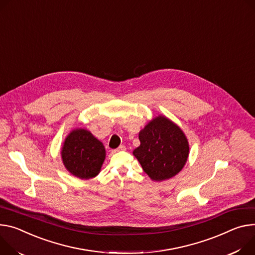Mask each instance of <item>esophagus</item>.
<instances>
[{"instance_id":"1","label":"esophagus","mask_w":255,"mask_h":255,"mask_svg":"<svg viewBox=\"0 0 255 255\" xmlns=\"http://www.w3.org/2000/svg\"><path fill=\"white\" fill-rule=\"evenodd\" d=\"M123 150H126V146L125 145H120L117 149L114 150V152H116V151H123Z\"/></svg>"}]
</instances>
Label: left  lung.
<instances>
[{
	"mask_svg": "<svg viewBox=\"0 0 255 255\" xmlns=\"http://www.w3.org/2000/svg\"><path fill=\"white\" fill-rule=\"evenodd\" d=\"M138 137L140 145L133 150V155L152 181L169 180L186 164L189 155L187 137L166 116H155Z\"/></svg>",
	"mask_w": 255,
	"mask_h": 255,
	"instance_id": "left-lung-1",
	"label": "left lung"
}]
</instances>
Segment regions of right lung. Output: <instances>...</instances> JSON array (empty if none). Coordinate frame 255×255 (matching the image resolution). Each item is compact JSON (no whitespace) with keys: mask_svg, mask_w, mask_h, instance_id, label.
<instances>
[{"mask_svg":"<svg viewBox=\"0 0 255 255\" xmlns=\"http://www.w3.org/2000/svg\"><path fill=\"white\" fill-rule=\"evenodd\" d=\"M61 156L69 173L87 180L100 174L106 158V148L90 131L75 128L65 138Z\"/></svg>","mask_w":255,"mask_h":255,"instance_id":"right-lung-1","label":"right lung"}]
</instances>
